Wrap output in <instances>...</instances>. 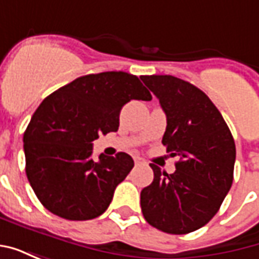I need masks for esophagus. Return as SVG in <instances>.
Masks as SVG:
<instances>
[{"label": "esophagus", "mask_w": 259, "mask_h": 259, "mask_svg": "<svg viewBox=\"0 0 259 259\" xmlns=\"http://www.w3.org/2000/svg\"><path fill=\"white\" fill-rule=\"evenodd\" d=\"M133 159H135L136 163H143V158H140L139 155H135V157H133Z\"/></svg>", "instance_id": "34e87169"}]
</instances>
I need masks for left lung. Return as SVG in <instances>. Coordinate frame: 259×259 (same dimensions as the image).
<instances>
[{
	"mask_svg": "<svg viewBox=\"0 0 259 259\" xmlns=\"http://www.w3.org/2000/svg\"><path fill=\"white\" fill-rule=\"evenodd\" d=\"M141 79L166 113L162 144L180 157L175 174L150 165L154 180L141 190V211L165 233H190L215 217L232 187L233 136L208 96L191 83L170 74Z\"/></svg>",
	"mask_w": 259,
	"mask_h": 259,
	"instance_id": "1",
	"label": "left lung"
}]
</instances>
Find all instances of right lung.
<instances>
[{
	"label": "right lung",
	"instance_id": "obj_1",
	"mask_svg": "<svg viewBox=\"0 0 259 259\" xmlns=\"http://www.w3.org/2000/svg\"><path fill=\"white\" fill-rule=\"evenodd\" d=\"M152 97L135 74H85L48 96L23 135L26 175L42 205L69 221H89L107 211L116 186L135 166L126 152L91 158L93 141L116 132L130 100Z\"/></svg>",
	"mask_w": 259,
	"mask_h": 259
}]
</instances>
